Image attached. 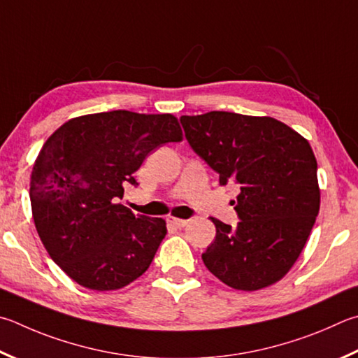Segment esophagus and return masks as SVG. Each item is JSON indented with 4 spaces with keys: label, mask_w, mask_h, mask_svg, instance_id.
Returning a JSON list of instances; mask_svg holds the SVG:
<instances>
[{
    "label": "esophagus",
    "mask_w": 358,
    "mask_h": 358,
    "mask_svg": "<svg viewBox=\"0 0 358 358\" xmlns=\"http://www.w3.org/2000/svg\"><path fill=\"white\" fill-rule=\"evenodd\" d=\"M167 224L175 227V229H183V227H186L187 224H189V220L187 219H178V217H167Z\"/></svg>",
    "instance_id": "obj_1"
}]
</instances>
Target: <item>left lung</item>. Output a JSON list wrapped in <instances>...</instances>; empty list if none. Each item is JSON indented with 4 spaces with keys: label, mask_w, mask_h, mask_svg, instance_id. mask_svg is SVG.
Wrapping results in <instances>:
<instances>
[{
    "label": "left lung",
    "mask_w": 358,
    "mask_h": 358,
    "mask_svg": "<svg viewBox=\"0 0 358 358\" xmlns=\"http://www.w3.org/2000/svg\"><path fill=\"white\" fill-rule=\"evenodd\" d=\"M186 139L219 173L239 186L236 227L211 217L216 238L201 253L229 287L257 291L288 274L320 213L317 162L308 141L272 117L211 111L181 115Z\"/></svg>",
    "instance_id": "left-lung-1"
}]
</instances>
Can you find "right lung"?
I'll use <instances>...</instances> for the list:
<instances>
[{"mask_svg": "<svg viewBox=\"0 0 358 358\" xmlns=\"http://www.w3.org/2000/svg\"><path fill=\"white\" fill-rule=\"evenodd\" d=\"M183 139L172 114L109 111L75 117L32 166V219L45 249L84 288L113 291L141 277L167 229L120 203L123 186L153 148Z\"/></svg>", "mask_w": 358, "mask_h": 358, "instance_id": "1", "label": "right lung"}]
</instances>
